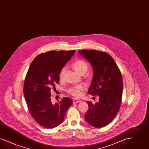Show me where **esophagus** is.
Segmentation results:
<instances>
[{
    "label": "esophagus",
    "mask_w": 149,
    "mask_h": 149,
    "mask_svg": "<svg viewBox=\"0 0 149 149\" xmlns=\"http://www.w3.org/2000/svg\"><path fill=\"white\" fill-rule=\"evenodd\" d=\"M72 101H73V104H75V103H77V102H80L81 101L80 100H79V99H73Z\"/></svg>",
    "instance_id": "obj_1"
}]
</instances>
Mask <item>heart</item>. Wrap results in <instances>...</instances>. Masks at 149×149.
<instances>
[{
    "mask_svg": "<svg viewBox=\"0 0 149 149\" xmlns=\"http://www.w3.org/2000/svg\"><path fill=\"white\" fill-rule=\"evenodd\" d=\"M72 66L74 69L80 74H81L83 72H86L88 68V64L85 61H84L83 60H78L75 61L72 64ZM66 67H63L61 69L59 73V78L61 80L63 79ZM85 89V87L84 85L80 84L75 86H73L71 88H69L68 90V92L75 97H79L82 95L83 91Z\"/></svg>",
    "mask_w": 149,
    "mask_h": 149,
    "instance_id": "obj_1",
    "label": "heart"
}]
</instances>
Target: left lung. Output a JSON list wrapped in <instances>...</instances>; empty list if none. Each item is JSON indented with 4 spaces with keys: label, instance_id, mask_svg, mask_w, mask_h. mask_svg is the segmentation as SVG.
I'll return each mask as SVG.
<instances>
[{
    "label": "left lung",
    "instance_id": "1",
    "mask_svg": "<svg viewBox=\"0 0 149 149\" xmlns=\"http://www.w3.org/2000/svg\"><path fill=\"white\" fill-rule=\"evenodd\" d=\"M79 53L93 67V77L88 94L99 96L95 104L88 101L85 121L95 127L109 124L118 113L121 102L123 82L121 72L107 53L95 50H79Z\"/></svg>",
    "mask_w": 149,
    "mask_h": 149
}]
</instances>
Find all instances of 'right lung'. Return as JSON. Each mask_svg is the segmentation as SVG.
Segmentation results:
<instances>
[{
    "mask_svg": "<svg viewBox=\"0 0 149 149\" xmlns=\"http://www.w3.org/2000/svg\"><path fill=\"white\" fill-rule=\"evenodd\" d=\"M75 50H52L38 55L30 64L25 79L24 95L29 110L39 125L52 129L61 124L72 104L64 97L58 103L51 101V88L59 82V73Z\"/></svg>",
    "mask_w": 149,
    "mask_h": 149,
    "instance_id": "add662e5",
    "label": "right lung"
}]
</instances>
